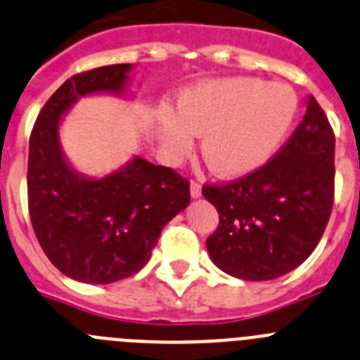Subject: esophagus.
Masks as SVG:
<instances>
[{"instance_id": "obj_1", "label": "esophagus", "mask_w": 360, "mask_h": 360, "mask_svg": "<svg viewBox=\"0 0 360 360\" xmlns=\"http://www.w3.org/2000/svg\"><path fill=\"white\" fill-rule=\"evenodd\" d=\"M190 193H192V197H200L202 186H200L199 181H192V184H190Z\"/></svg>"}]
</instances>
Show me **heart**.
<instances>
[{
	"label": "heart",
	"instance_id": "obj_1",
	"mask_svg": "<svg viewBox=\"0 0 360 360\" xmlns=\"http://www.w3.org/2000/svg\"><path fill=\"white\" fill-rule=\"evenodd\" d=\"M297 112L290 87L260 79H226L190 89L177 112L161 111L163 148L172 160L190 154L204 134L202 154L219 176L257 170L274 156Z\"/></svg>",
	"mask_w": 360,
	"mask_h": 360
}]
</instances>
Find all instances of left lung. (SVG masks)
I'll return each instance as SVG.
<instances>
[{"mask_svg":"<svg viewBox=\"0 0 360 360\" xmlns=\"http://www.w3.org/2000/svg\"><path fill=\"white\" fill-rule=\"evenodd\" d=\"M335 134L314 96L283 147L260 168L202 195L219 212L206 248L219 269L249 281L290 273L321 240L333 206Z\"/></svg>","mask_w":360,"mask_h":360,"instance_id":"obj_1","label":"left lung"}]
</instances>
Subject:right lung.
Instances as JSON below:
<instances>
[{
    "instance_id": "right-lung-1",
    "label": "right lung",
    "mask_w": 360,
    "mask_h": 360,
    "mask_svg": "<svg viewBox=\"0 0 360 360\" xmlns=\"http://www.w3.org/2000/svg\"><path fill=\"white\" fill-rule=\"evenodd\" d=\"M131 64L77 73L50 96L35 120L28 150V212L48 260L84 283H112L143 267L161 229L190 204V183L168 167L134 158L102 179L66 163L60 116L89 93H122Z\"/></svg>"
}]
</instances>
